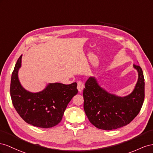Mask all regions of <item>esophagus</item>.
Wrapping results in <instances>:
<instances>
[{
	"instance_id": "obj_1",
	"label": "esophagus",
	"mask_w": 153,
	"mask_h": 153,
	"mask_svg": "<svg viewBox=\"0 0 153 153\" xmlns=\"http://www.w3.org/2000/svg\"><path fill=\"white\" fill-rule=\"evenodd\" d=\"M84 88V84L83 82H81V81H78L77 82V90L79 91H81L83 90Z\"/></svg>"
}]
</instances>
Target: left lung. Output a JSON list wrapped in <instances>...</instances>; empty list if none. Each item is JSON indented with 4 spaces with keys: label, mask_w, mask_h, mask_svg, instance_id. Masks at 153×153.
I'll list each match as a JSON object with an SVG mask.
<instances>
[{
    "label": "left lung",
    "mask_w": 153,
    "mask_h": 153,
    "mask_svg": "<svg viewBox=\"0 0 153 153\" xmlns=\"http://www.w3.org/2000/svg\"><path fill=\"white\" fill-rule=\"evenodd\" d=\"M138 78L133 91L120 97L108 92L98 84L95 77H90L83 90L84 110L90 123L104 130L116 129L129 124L141 110L145 97L143 71L133 65Z\"/></svg>",
    "instance_id": "8db88e82"
}]
</instances>
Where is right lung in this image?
Masks as SVG:
<instances>
[{
    "mask_svg": "<svg viewBox=\"0 0 153 153\" xmlns=\"http://www.w3.org/2000/svg\"><path fill=\"white\" fill-rule=\"evenodd\" d=\"M22 56L17 60L11 76L10 94L13 106L27 124L42 128L54 127L62 120L68 104L77 94V82L49 83L41 91L30 92L23 88L19 79Z\"/></svg>",
    "mask_w": 153,
    "mask_h": 153,
    "instance_id": "right-lung-1",
    "label": "right lung"
}]
</instances>
